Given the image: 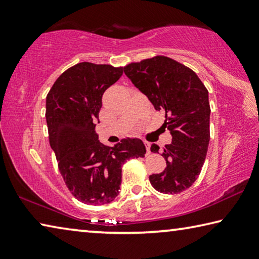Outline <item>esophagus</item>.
<instances>
[{
  "instance_id": "1",
  "label": "esophagus",
  "mask_w": 259,
  "mask_h": 259,
  "mask_svg": "<svg viewBox=\"0 0 259 259\" xmlns=\"http://www.w3.org/2000/svg\"><path fill=\"white\" fill-rule=\"evenodd\" d=\"M144 144H145V146H146L147 153H148V154H150V153H151V143H148V142H144Z\"/></svg>"
}]
</instances>
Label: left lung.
Here are the masks:
<instances>
[{
	"mask_svg": "<svg viewBox=\"0 0 259 259\" xmlns=\"http://www.w3.org/2000/svg\"><path fill=\"white\" fill-rule=\"evenodd\" d=\"M124 74L156 111L165 112L164 125L171 134L162 156L166 168L150 176L160 193L176 194L198 179L210 140L209 93L199 76L178 61L163 56L129 64ZM152 144L151 152L159 153Z\"/></svg>",
	"mask_w": 259,
	"mask_h": 259,
	"instance_id": "obj_1",
	"label": "left lung"
}]
</instances>
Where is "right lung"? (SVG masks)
Here are the masks:
<instances>
[{"label": "right lung", "instance_id": "right-lung-1", "mask_svg": "<svg viewBox=\"0 0 259 259\" xmlns=\"http://www.w3.org/2000/svg\"><path fill=\"white\" fill-rule=\"evenodd\" d=\"M122 74V67L84 61L61 74L47 96L50 146L68 190L85 204L112 202L120 193L124 162L146 154L140 139L107 147L96 134L103 95Z\"/></svg>", "mask_w": 259, "mask_h": 259}]
</instances>
